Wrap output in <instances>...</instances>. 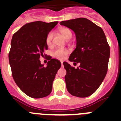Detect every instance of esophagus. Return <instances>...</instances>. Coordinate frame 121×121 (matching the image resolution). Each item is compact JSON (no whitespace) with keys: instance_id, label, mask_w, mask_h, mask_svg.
<instances>
[{"instance_id":"1","label":"esophagus","mask_w":121,"mask_h":121,"mask_svg":"<svg viewBox=\"0 0 121 121\" xmlns=\"http://www.w3.org/2000/svg\"><path fill=\"white\" fill-rule=\"evenodd\" d=\"M60 63H61V66H62V67H64V65H63V62L61 61V62H60Z\"/></svg>"}]
</instances>
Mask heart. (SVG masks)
<instances>
[{"instance_id": "b5f03b06", "label": "heart", "mask_w": 121, "mask_h": 121, "mask_svg": "<svg viewBox=\"0 0 121 121\" xmlns=\"http://www.w3.org/2000/svg\"><path fill=\"white\" fill-rule=\"evenodd\" d=\"M60 33H61L66 39H70L72 36V33L71 30L68 28L62 27L59 29ZM53 37V32L50 31L48 33L45 38L46 43L47 45H50L51 44V42ZM68 54V50L66 48H59L56 49L53 53V57L59 59H64L65 57L67 56V54Z\"/></svg>"}]
</instances>
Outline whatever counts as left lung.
<instances>
[{"mask_svg":"<svg viewBox=\"0 0 121 121\" xmlns=\"http://www.w3.org/2000/svg\"><path fill=\"white\" fill-rule=\"evenodd\" d=\"M60 24L71 29L76 35V47L69 57L77 68L64 62L68 91L79 98L88 97L97 90L106 76L110 47L104 31L86 18L62 21Z\"/></svg>","mask_w":121,"mask_h":121,"instance_id":"obj_1","label":"left lung"}]
</instances>
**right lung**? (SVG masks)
Masks as SVG:
<instances>
[{"label":"right lung","instance_id":"right-lung-1","mask_svg":"<svg viewBox=\"0 0 121 121\" xmlns=\"http://www.w3.org/2000/svg\"><path fill=\"white\" fill-rule=\"evenodd\" d=\"M57 23H28L13 36L8 55L13 78L19 88L31 98H44L51 93L55 76L61 67L60 61L51 57L47 67L39 60L48 49L46 36Z\"/></svg>","mask_w":121,"mask_h":121}]
</instances>
